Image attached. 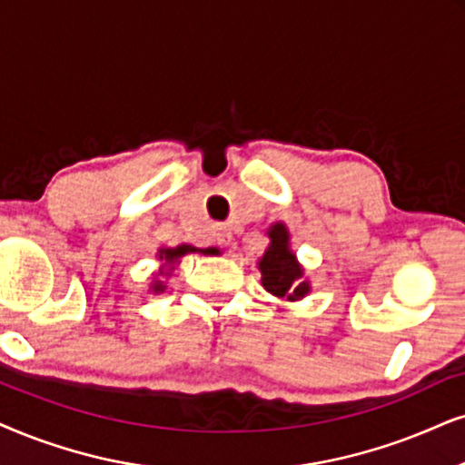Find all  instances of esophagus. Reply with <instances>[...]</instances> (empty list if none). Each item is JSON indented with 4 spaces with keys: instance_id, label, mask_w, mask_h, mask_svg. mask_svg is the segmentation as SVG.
<instances>
[{
    "instance_id": "esophagus-1",
    "label": "esophagus",
    "mask_w": 465,
    "mask_h": 465,
    "mask_svg": "<svg viewBox=\"0 0 465 465\" xmlns=\"http://www.w3.org/2000/svg\"><path fill=\"white\" fill-rule=\"evenodd\" d=\"M216 242L223 244V246H232L233 244V233H232V227L229 225H221L216 229Z\"/></svg>"
}]
</instances>
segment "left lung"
Returning <instances> with one entry per match:
<instances>
[{
    "label": "left lung",
    "mask_w": 465,
    "mask_h": 465,
    "mask_svg": "<svg viewBox=\"0 0 465 465\" xmlns=\"http://www.w3.org/2000/svg\"><path fill=\"white\" fill-rule=\"evenodd\" d=\"M270 244L257 260L262 272V287L276 298H287L298 302L311 293V281L304 274L302 263L292 251L290 229L283 221H276L268 227Z\"/></svg>",
    "instance_id": "1"
}]
</instances>
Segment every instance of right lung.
Instances as JSON below:
<instances>
[{
    "mask_svg": "<svg viewBox=\"0 0 465 465\" xmlns=\"http://www.w3.org/2000/svg\"><path fill=\"white\" fill-rule=\"evenodd\" d=\"M219 249H195L193 244H178V246H161L156 252L158 262H161V268L156 270L154 274H152V283H150V292L152 293H163L167 290V283L164 281L172 276V272L178 266L180 260L184 255H189V252H202V255H210V252H214Z\"/></svg>",
    "mask_w": 465,
    "mask_h": 465,
    "instance_id": "right-lung-1",
    "label": "right lung"
}]
</instances>
